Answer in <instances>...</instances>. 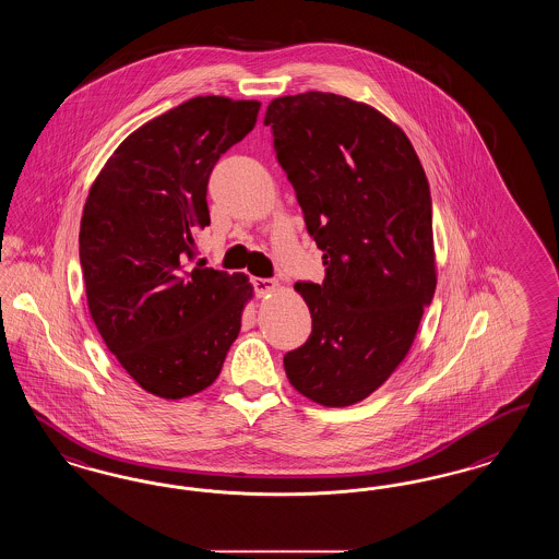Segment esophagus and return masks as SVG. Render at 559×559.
I'll use <instances>...</instances> for the list:
<instances>
[{"instance_id": "34e87169", "label": "esophagus", "mask_w": 559, "mask_h": 559, "mask_svg": "<svg viewBox=\"0 0 559 559\" xmlns=\"http://www.w3.org/2000/svg\"><path fill=\"white\" fill-rule=\"evenodd\" d=\"M251 283H253V289L258 295H266L278 287V283L274 278H253Z\"/></svg>"}]
</instances>
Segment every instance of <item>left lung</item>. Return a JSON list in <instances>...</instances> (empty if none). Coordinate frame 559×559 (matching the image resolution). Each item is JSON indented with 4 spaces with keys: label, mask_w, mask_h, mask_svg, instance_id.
Segmentation results:
<instances>
[{
    "label": "left lung",
    "mask_w": 559,
    "mask_h": 559,
    "mask_svg": "<svg viewBox=\"0 0 559 559\" xmlns=\"http://www.w3.org/2000/svg\"><path fill=\"white\" fill-rule=\"evenodd\" d=\"M264 124L326 266L320 285L295 283L312 335L285 372L312 402L352 405L402 364L435 295L425 168L400 127L335 93L276 97Z\"/></svg>",
    "instance_id": "8db88e82"
}]
</instances>
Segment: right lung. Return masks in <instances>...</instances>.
<instances>
[{
	"mask_svg": "<svg viewBox=\"0 0 559 559\" xmlns=\"http://www.w3.org/2000/svg\"><path fill=\"white\" fill-rule=\"evenodd\" d=\"M260 102L193 97L129 134L91 187L79 255L91 318L139 386L180 400L210 386L241 331L243 274L205 269L207 180Z\"/></svg>",
	"mask_w": 559,
	"mask_h": 559,
	"instance_id": "1",
	"label": "right lung"
}]
</instances>
